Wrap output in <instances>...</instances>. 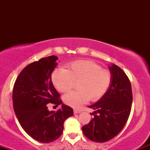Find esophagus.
Returning a JSON list of instances; mask_svg holds the SVG:
<instances>
[{
	"mask_svg": "<svg viewBox=\"0 0 150 150\" xmlns=\"http://www.w3.org/2000/svg\"><path fill=\"white\" fill-rule=\"evenodd\" d=\"M81 112V110L79 109H74V113H79Z\"/></svg>",
	"mask_w": 150,
	"mask_h": 150,
	"instance_id": "1",
	"label": "esophagus"
}]
</instances>
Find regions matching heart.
<instances>
[{
    "label": "heart",
    "mask_w": 150,
    "mask_h": 150,
    "mask_svg": "<svg viewBox=\"0 0 150 150\" xmlns=\"http://www.w3.org/2000/svg\"><path fill=\"white\" fill-rule=\"evenodd\" d=\"M51 80L56 89L62 93L69 92L77 82L78 90L65 95L63 101L68 106L78 108L89 99L96 101L103 97L111 86L112 74L95 62L80 60L68 63L66 69L55 70Z\"/></svg>",
    "instance_id": "b5f03b06"
}]
</instances>
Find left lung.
Returning a JSON list of instances; mask_svg holds the SVG:
<instances>
[{
  "mask_svg": "<svg viewBox=\"0 0 150 150\" xmlns=\"http://www.w3.org/2000/svg\"><path fill=\"white\" fill-rule=\"evenodd\" d=\"M109 70L111 86L101 99L89 106L95 111L94 118L82 128L84 135L94 142H104L116 137L124 128L131 111L132 94L128 77L116 65Z\"/></svg>",
  "mask_w": 150,
  "mask_h": 150,
  "instance_id": "1",
  "label": "left lung"
}]
</instances>
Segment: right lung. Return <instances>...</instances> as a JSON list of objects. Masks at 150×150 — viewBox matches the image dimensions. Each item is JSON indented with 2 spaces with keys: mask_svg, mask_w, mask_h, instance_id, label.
Listing matches in <instances>:
<instances>
[{
  "mask_svg": "<svg viewBox=\"0 0 150 150\" xmlns=\"http://www.w3.org/2000/svg\"><path fill=\"white\" fill-rule=\"evenodd\" d=\"M57 60V56H51L30 63L17 77L13 87V108L19 123L31 137L42 143L57 140L64 121L73 115V108L62 104L51 81ZM50 104H61L62 108L49 112Z\"/></svg>",
  "mask_w": 150,
  "mask_h": 150,
  "instance_id": "1",
  "label": "right lung"
}]
</instances>
